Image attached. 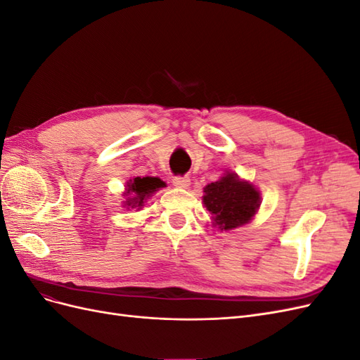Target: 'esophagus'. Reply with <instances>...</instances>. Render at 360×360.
<instances>
[{
    "label": "esophagus",
    "mask_w": 360,
    "mask_h": 360,
    "mask_svg": "<svg viewBox=\"0 0 360 360\" xmlns=\"http://www.w3.org/2000/svg\"><path fill=\"white\" fill-rule=\"evenodd\" d=\"M172 184L179 189H188L191 186V179L189 177H174Z\"/></svg>",
    "instance_id": "obj_1"
}]
</instances>
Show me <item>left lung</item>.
Listing matches in <instances>:
<instances>
[{"label": "left lung", "mask_w": 360, "mask_h": 360, "mask_svg": "<svg viewBox=\"0 0 360 360\" xmlns=\"http://www.w3.org/2000/svg\"><path fill=\"white\" fill-rule=\"evenodd\" d=\"M202 204L212 213V225L221 231H231L254 219L259 205V191L233 171L204 188Z\"/></svg>", "instance_id": "left-lung-1"}]
</instances>
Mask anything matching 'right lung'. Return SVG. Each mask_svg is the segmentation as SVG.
<instances>
[{
	"instance_id": "add662e5",
	"label": "right lung",
	"mask_w": 360,
	"mask_h": 360,
	"mask_svg": "<svg viewBox=\"0 0 360 360\" xmlns=\"http://www.w3.org/2000/svg\"><path fill=\"white\" fill-rule=\"evenodd\" d=\"M165 186V181H162L159 177H134L129 181H126L123 197L124 200L123 207L126 209H136L141 210L144 207V202L150 197H153V193L158 192L160 188Z\"/></svg>"
}]
</instances>
